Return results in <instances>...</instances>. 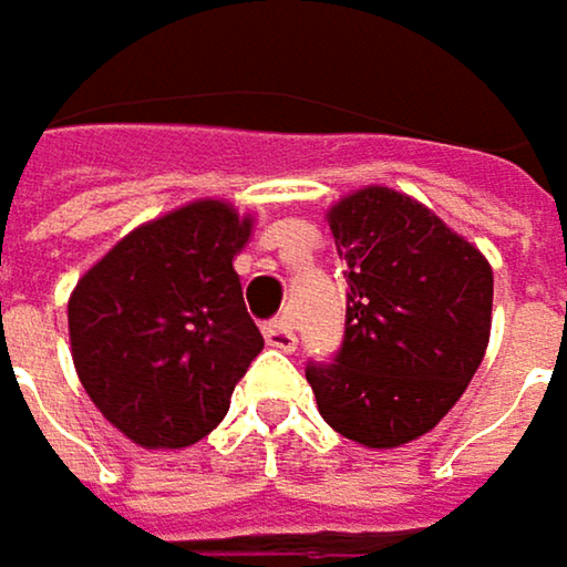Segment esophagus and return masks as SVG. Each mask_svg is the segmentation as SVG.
I'll return each instance as SVG.
<instances>
[{
    "mask_svg": "<svg viewBox=\"0 0 567 567\" xmlns=\"http://www.w3.org/2000/svg\"><path fill=\"white\" fill-rule=\"evenodd\" d=\"M264 339H267V346H274L280 352H293L297 349V332H293V326L287 319L264 322Z\"/></svg>",
    "mask_w": 567,
    "mask_h": 567,
    "instance_id": "obj_1",
    "label": "esophagus"
}]
</instances>
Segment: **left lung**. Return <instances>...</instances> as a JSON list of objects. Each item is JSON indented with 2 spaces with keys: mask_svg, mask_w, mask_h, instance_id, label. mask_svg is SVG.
I'll list each match as a JSON object with an SVG mask.
<instances>
[{
  "mask_svg": "<svg viewBox=\"0 0 567 567\" xmlns=\"http://www.w3.org/2000/svg\"><path fill=\"white\" fill-rule=\"evenodd\" d=\"M346 260V336L310 362L322 421L362 447L427 434L470 385L493 322L486 257L421 202L369 185L329 208Z\"/></svg>",
  "mask_w": 567,
  "mask_h": 567,
  "instance_id": "1",
  "label": "left lung"
}]
</instances>
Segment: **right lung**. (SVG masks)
I'll use <instances>...</instances> for the list:
<instances>
[{
	"instance_id": "obj_1",
	"label": "right lung",
	"mask_w": 567,
	"mask_h": 567,
	"mask_svg": "<svg viewBox=\"0 0 567 567\" xmlns=\"http://www.w3.org/2000/svg\"><path fill=\"white\" fill-rule=\"evenodd\" d=\"M250 218L202 198L140 225L68 300L74 369L106 421L146 451L212 434L264 349L235 274Z\"/></svg>"
}]
</instances>
